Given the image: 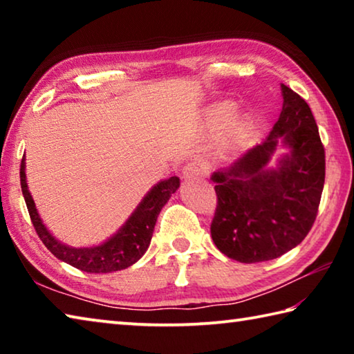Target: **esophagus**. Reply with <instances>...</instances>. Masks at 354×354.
Masks as SVG:
<instances>
[{
	"mask_svg": "<svg viewBox=\"0 0 354 354\" xmlns=\"http://www.w3.org/2000/svg\"><path fill=\"white\" fill-rule=\"evenodd\" d=\"M209 173V167L203 160H192V162L185 164L183 169V178L184 179H200L206 178Z\"/></svg>",
	"mask_w": 354,
	"mask_h": 354,
	"instance_id": "esophagus-1",
	"label": "esophagus"
}]
</instances>
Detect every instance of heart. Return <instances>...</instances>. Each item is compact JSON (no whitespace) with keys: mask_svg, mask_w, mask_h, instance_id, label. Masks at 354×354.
Returning a JSON list of instances; mask_svg holds the SVG:
<instances>
[{"mask_svg":"<svg viewBox=\"0 0 354 354\" xmlns=\"http://www.w3.org/2000/svg\"><path fill=\"white\" fill-rule=\"evenodd\" d=\"M236 113V104L232 101H220L207 107L205 113V124L211 133H220L221 129L226 128V124L231 122ZM241 131V124L232 123L230 129V136L236 137Z\"/></svg>","mask_w":354,"mask_h":354,"instance_id":"obj_1","label":"heart"}]
</instances>
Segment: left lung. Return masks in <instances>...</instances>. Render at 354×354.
I'll list each match as a JSON object with an SVG mask.
<instances>
[{
  "label": "left lung",
  "instance_id": "obj_1",
  "mask_svg": "<svg viewBox=\"0 0 354 354\" xmlns=\"http://www.w3.org/2000/svg\"><path fill=\"white\" fill-rule=\"evenodd\" d=\"M281 91L283 111L267 139L212 175L217 194L212 241L221 253L243 263L277 259L301 243L315 221L325 184V148L310 107L284 84ZM278 140L291 154L277 171L267 169Z\"/></svg>",
  "mask_w": 354,
  "mask_h": 354
}]
</instances>
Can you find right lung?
<instances>
[{
    "label": "right lung",
    "mask_w": 354,
    "mask_h": 354,
    "mask_svg": "<svg viewBox=\"0 0 354 354\" xmlns=\"http://www.w3.org/2000/svg\"><path fill=\"white\" fill-rule=\"evenodd\" d=\"M20 183L21 192L25 196L29 217L37 231L40 241L45 247L55 254L57 259L70 263L76 268L87 273H111L123 270L133 266L140 257L151 242L156 220L160 209L170 200L171 194H175L179 187V178L171 176L165 181H160L148 192L145 198L140 201L133 215L128 218L127 223L120 227L117 234L107 239L104 243L91 248H73L64 245L50 234L44 221L40 220L37 209H35L34 200L28 190L26 173H25V158L21 159L20 165Z\"/></svg>",
    "instance_id": "obj_1"
}]
</instances>
